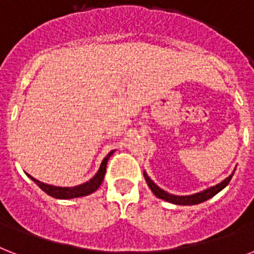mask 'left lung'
Masks as SVG:
<instances>
[{
    "label": "left lung",
    "instance_id": "1",
    "mask_svg": "<svg viewBox=\"0 0 254 254\" xmlns=\"http://www.w3.org/2000/svg\"><path fill=\"white\" fill-rule=\"evenodd\" d=\"M235 173V172H233ZM233 173L230 174L228 179H225L222 183L217 184L216 187H212L206 189L204 191H200V193H196V194H191V196H173V194H169L168 191L162 190L161 188H158L156 184L153 183L152 180L149 179L148 174L144 173V177L146 180V183H148L149 188L152 189V191L158 197V198H161V200H165L168 202H172V204L176 205H196V204H201V202H204V201L209 200V198H212L214 194H217L218 191L222 190L224 188L230 183V180H232V176Z\"/></svg>",
    "mask_w": 254,
    "mask_h": 254
}]
</instances>
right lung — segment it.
Returning <instances> with one entry per match:
<instances>
[{"mask_svg":"<svg viewBox=\"0 0 254 254\" xmlns=\"http://www.w3.org/2000/svg\"><path fill=\"white\" fill-rule=\"evenodd\" d=\"M113 154V152H110L108 156H106L101 162V166L100 169L96 173V176L93 177L92 180H89L85 184H81V185H77V187L73 188H60V187H53V185H48V184L40 183L38 180L33 179L32 176H29L30 179L34 181V183L41 188L42 190L45 191L46 194L54 197V198H61V200H67V198H75V197H82V196H88L93 191H96L100 185H101L102 180H104V176H105L106 172V164H108V160L109 157Z\"/></svg>","mask_w":254,"mask_h":254,"instance_id":"right-lung-1","label":"right lung"}]
</instances>
